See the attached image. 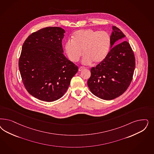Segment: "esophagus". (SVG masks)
I'll list each match as a JSON object with an SVG mask.
<instances>
[{"label":"esophagus","mask_w":154,"mask_h":154,"mask_svg":"<svg viewBox=\"0 0 154 154\" xmlns=\"http://www.w3.org/2000/svg\"><path fill=\"white\" fill-rule=\"evenodd\" d=\"M85 69V67H84V66H81V67H80L79 68V71H81L83 70V69Z\"/></svg>","instance_id":"1"}]
</instances>
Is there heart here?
Returning <instances> with one entry per match:
<instances>
[{"instance_id": "b5f03b06", "label": "heart", "mask_w": 154, "mask_h": 154, "mask_svg": "<svg viewBox=\"0 0 154 154\" xmlns=\"http://www.w3.org/2000/svg\"><path fill=\"white\" fill-rule=\"evenodd\" d=\"M111 40L105 31L82 29L76 31L72 40L65 43V49L69 60L77 62L83 54V63L89 65L93 62L99 64L106 58L110 48Z\"/></svg>"}]
</instances>
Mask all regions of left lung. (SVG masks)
Listing matches in <instances>:
<instances>
[{"label": "left lung", "instance_id": "left-lung-1", "mask_svg": "<svg viewBox=\"0 0 154 154\" xmlns=\"http://www.w3.org/2000/svg\"><path fill=\"white\" fill-rule=\"evenodd\" d=\"M110 35L112 48L106 58L91 69V75L87 85L96 96L106 100L114 99L123 94L130 85L135 67L134 52L126 41L115 45L125 37L116 26Z\"/></svg>", "mask_w": 154, "mask_h": 154}]
</instances>
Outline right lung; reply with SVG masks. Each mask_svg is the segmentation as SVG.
<instances>
[{"label":"right lung","mask_w":154,"mask_h":154,"mask_svg":"<svg viewBox=\"0 0 154 154\" xmlns=\"http://www.w3.org/2000/svg\"><path fill=\"white\" fill-rule=\"evenodd\" d=\"M65 30L46 27L25 40L19 68L25 89L38 99L51 102L62 97L78 67L66 58L62 40Z\"/></svg>","instance_id":"add662e5"}]
</instances>
